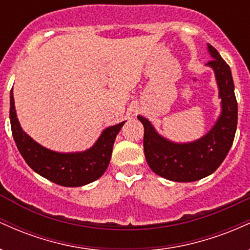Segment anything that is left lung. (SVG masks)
I'll return each instance as SVG.
<instances>
[{
  "instance_id": "left-lung-1",
  "label": "left lung",
  "mask_w": 250,
  "mask_h": 250,
  "mask_svg": "<svg viewBox=\"0 0 250 250\" xmlns=\"http://www.w3.org/2000/svg\"><path fill=\"white\" fill-rule=\"evenodd\" d=\"M211 59L207 64L215 73L221 114L213 128L196 141L176 143L155 130L150 121L137 116L145 127L143 148L146 160L155 174L175 182H193L213 174L226 159L233 145L237 127V101L231 71L213 45L208 44Z\"/></svg>"
}]
</instances>
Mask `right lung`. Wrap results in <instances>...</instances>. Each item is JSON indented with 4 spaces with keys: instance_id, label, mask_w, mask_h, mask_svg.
<instances>
[{
    "instance_id": "add662e5",
    "label": "right lung",
    "mask_w": 250,
    "mask_h": 250,
    "mask_svg": "<svg viewBox=\"0 0 250 250\" xmlns=\"http://www.w3.org/2000/svg\"><path fill=\"white\" fill-rule=\"evenodd\" d=\"M10 125L17 149L37 174L63 187H81L100 179L110 162L116 135L125 122L102 131L91 148L80 153H57L39 145L24 133L17 120L13 89L10 90Z\"/></svg>"
}]
</instances>
